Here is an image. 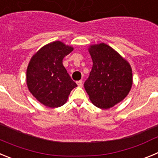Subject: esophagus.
Returning a JSON list of instances; mask_svg holds the SVG:
<instances>
[{"label": "esophagus", "mask_w": 158, "mask_h": 158, "mask_svg": "<svg viewBox=\"0 0 158 158\" xmlns=\"http://www.w3.org/2000/svg\"><path fill=\"white\" fill-rule=\"evenodd\" d=\"M77 85L79 86V87H82V86H83V81H78L77 82Z\"/></svg>", "instance_id": "esophagus-1"}]
</instances>
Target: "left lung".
Wrapping results in <instances>:
<instances>
[{"label":"left lung","instance_id":"1","mask_svg":"<svg viewBox=\"0 0 158 158\" xmlns=\"http://www.w3.org/2000/svg\"><path fill=\"white\" fill-rule=\"evenodd\" d=\"M89 52L93 68L84 86L95 106L108 109L129 93L133 84L132 69L127 60L105 43L90 46Z\"/></svg>","mask_w":158,"mask_h":158}]
</instances>
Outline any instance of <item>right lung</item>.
<instances>
[{
    "instance_id": "obj_1",
    "label": "right lung",
    "mask_w": 158,
    "mask_h": 158,
    "mask_svg": "<svg viewBox=\"0 0 158 158\" xmlns=\"http://www.w3.org/2000/svg\"><path fill=\"white\" fill-rule=\"evenodd\" d=\"M73 48L60 41L48 43L31 58L27 69L29 91L43 105L61 107L77 84L62 64L64 57Z\"/></svg>"
}]
</instances>
